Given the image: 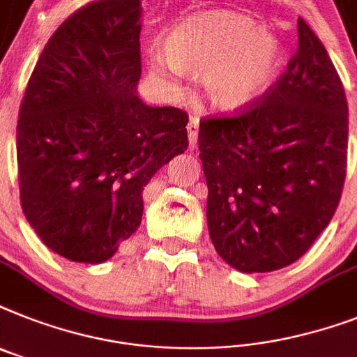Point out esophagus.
I'll return each mask as SVG.
<instances>
[{"mask_svg": "<svg viewBox=\"0 0 357 357\" xmlns=\"http://www.w3.org/2000/svg\"><path fill=\"white\" fill-rule=\"evenodd\" d=\"M187 132H188V141H190V149H194L196 143H198V117H190Z\"/></svg>", "mask_w": 357, "mask_h": 357, "instance_id": "34e87169", "label": "esophagus"}]
</instances>
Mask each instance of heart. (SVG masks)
I'll return each mask as SVG.
<instances>
[{
    "instance_id": "b5f03b06",
    "label": "heart",
    "mask_w": 357,
    "mask_h": 357,
    "mask_svg": "<svg viewBox=\"0 0 357 357\" xmlns=\"http://www.w3.org/2000/svg\"><path fill=\"white\" fill-rule=\"evenodd\" d=\"M163 51L150 53V68L169 78L174 69L202 75V88L220 109H236L259 97L280 62L275 38L255 20L213 10L176 23Z\"/></svg>"
}]
</instances>
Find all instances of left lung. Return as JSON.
<instances>
[{"label": "left lung", "instance_id": "1", "mask_svg": "<svg viewBox=\"0 0 357 357\" xmlns=\"http://www.w3.org/2000/svg\"><path fill=\"white\" fill-rule=\"evenodd\" d=\"M299 47L266 93L199 121L214 249L244 273L299 260L341 199L349 104L326 49L299 18Z\"/></svg>", "mask_w": 357, "mask_h": 357}]
</instances>
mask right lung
Instances as JSON below:
<instances>
[{
	"label": "right lung",
	"mask_w": 357,
	"mask_h": 357,
	"mask_svg": "<svg viewBox=\"0 0 357 357\" xmlns=\"http://www.w3.org/2000/svg\"><path fill=\"white\" fill-rule=\"evenodd\" d=\"M141 0L89 1L49 38L20 106V202L42 242L100 264L137 231L143 190L188 146V115L137 97Z\"/></svg>",
	"instance_id": "right-lung-1"
}]
</instances>
